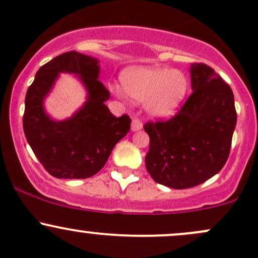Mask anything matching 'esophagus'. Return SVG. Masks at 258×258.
I'll use <instances>...</instances> for the list:
<instances>
[{"instance_id":"34e87169","label":"esophagus","mask_w":258,"mask_h":258,"mask_svg":"<svg viewBox=\"0 0 258 258\" xmlns=\"http://www.w3.org/2000/svg\"><path fill=\"white\" fill-rule=\"evenodd\" d=\"M141 128H143V123H141L138 118H133L132 119V130L133 132H138V130H140Z\"/></svg>"}]
</instances>
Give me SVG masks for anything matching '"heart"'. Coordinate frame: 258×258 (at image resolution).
<instances>
[{
    "mask_svg": "<svg viewBox=\"0 0 258 258\" xmlns=\"http://www.w3.org/2000/svg\"><path fill=\"white\" fill-rule=\"evenodd\" d=\"M124 90L132 98L146 101L149 113L157 118H168L174 114L183 102L188 91V80L178 70L162 68H137L123 74ZM113 92L123 97L117 86Z\"/></svg>",
    "mask_w": 258,
    "mask_h": 258,
    "instance_id": "heart-1",
    "label": "heart"
}]
</instances>
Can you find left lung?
<instances>
[{
    "instance_id": "1",
    "label": "left lung",
    "mask_w": 258,
    "mask_h": 258,
    "mask_svg": "<svg viewBox=\"0 0 258 258\" xmlns=\"http://www.w3.org/2000/svg\"><path fill=\"white\" fill-rule=\"evenodd\" d=\"M192 95L168 120L148 121L146 170L173 189L203 183L225 165L236 125L234 93L210 66L190 65Z\"/></svg>"
}]
</instances>
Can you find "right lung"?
I'll return each instance as SVG.
<instances>
[{
    "mask_svg": "<svg viewBox=\"0 0 258 258\" xmlns=\"http://www.w3.org/2000/svg\"><path fill=\"white\" fill-rule=\"evenodd\" d=\"M60 72L75 73L88 90V101L71 118L56 122L42 102ZM99 62L77 51L63 52L38 70L26 95L23 129L37 159L56 178H88L106 165L113 148L128 134L129 115L114 117L104 104L109 91L98 80Z\"/></svg>",
    "mask_w": 258,
    "mask_h": 258,
    "instance_id": "right-lung-1",
    "label": "right lung"
}]
</instances>
